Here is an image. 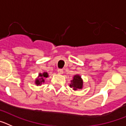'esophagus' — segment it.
Wrapping results in <instances>:
<instances>
[{"mask_svg": "<svg viewBox=\"0 0 126 126\" xmlns=\"http://www.w3.org/2000/svg\"><path fill=\"white\" fill-rule=\"evenodd\" d=\"M58 73L59 74H63V70H62V69H59V70H58Z\"/></svg>", "mask_w": 126, "mask_h": 126, "instance_id": "obj_1", "label": "esophagus"}]
</instances>
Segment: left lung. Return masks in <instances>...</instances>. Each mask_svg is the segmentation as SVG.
<instances>
[{"label": "left lung", "instance_id": "8db88e82", "mask_svg": "<svg viewBox=\"0 0 126 126\" xmlns=\"http://www.w3.org/2000/svg\"><path fill=\"white\" fill-rule=\"evenodd\" d=\"M83 81L81 76L79 75H75L73 77V80H71V83L70 84V87L73 88V90H80L83 88Z\"/></svg>", "mask_w": 126, "mask_h": 126}]
</instances>
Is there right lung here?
I'll use <instances>...</instances> for the list:
<instances>
[{"label":"right lung","instance_id":"add662e5","mask_svg":"<svg viewBox=\"0 0 126 126\" xmlns=\"http://www.w3.org/2000/svg\"><path fill=\"white\" fill-rule=\"evenodd\" d=\"M48 77H49V75H48V73L47 72H43V73H39L38 78L35 80V83L37 86L41 85L43 83H45V79L47 78Z\"/></svg>","mask_w":126,"mask_h":126}]
</instances>
